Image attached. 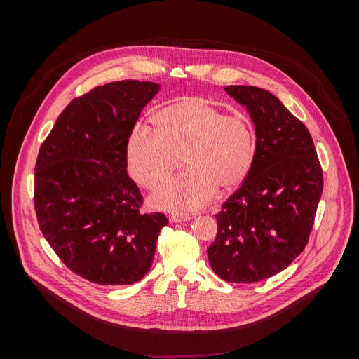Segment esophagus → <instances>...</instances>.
Listing matches in <instances>:
<instances>
[{"label": "esophagus", "mask_w": 359, "mask_h": 359, "mask_svg": "<svg viewBox=\"0 0 359 359\" xmlns=\"http://www.w3.org/2000/svg\"><path fill=\"white\" fill-rule=\"evenodd\" d=\"M190 216L186 213H172L169 215V222L170 223H180V222H189Z\"/></svg>", "instance_id": "1"}]
</instances>
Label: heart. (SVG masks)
<instances>
[{"instance_id": "obj_1", "label": "heart", "mask_w": 359, "mask_h": 359, "mask_svg": "<svg viewBox=\"0 0 359 359\" xmlns=\"http://www.w3.org/2000/svg\"><path fill=\"white\" fill-rule=\"evenodd\" d=\"M155 123L156 129L137 128L129 137L130 176L156 190L182 162L187 165L153 198L158 208L198 209L212 200L217 187L229 190L247 177L255 153V130L248 118L226 115L206 100L190 99L163 108Z\"/></svg>"}]
</instances>
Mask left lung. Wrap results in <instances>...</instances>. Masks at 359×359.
Wrapping results in <instances>:
<instances>
[{
    "label": "left lung",
    "instance_id": "obj_1",
    "mask_svg": "<svg viewBox=\"0 0 359 359\" xmlns=\"http://www.w3.org/2000/svg\"><path fill=\"white\" fill-rule=\"evenodd\" d=\"M255 126V153L241 186L215 215L208 248L213 271L227 283H255L285 270L309 243L323 194L313 137L271 92L230 85Z\"/></svg>",
    "mask_w": 359,
    "mask_h": 359
}]
</instances>
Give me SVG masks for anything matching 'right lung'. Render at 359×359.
<instances>
[{"mask_svg": "<svg viewBox=\"0 0 359 359\" xmlns=\"http://www.w3.org/2000/svg\"><path fill=\"white\" fill-rule=\"evenodd\" d=\"M153 82L118 81L74 97L39 147L34 206L60 260L100 285H126L149 271L163 213H142L128 176V142Z\"/></svg>", "mask_w": 359, "mask_h": 359, "instance_id": "add662e5", "label": "right lung"}]
</instances>
